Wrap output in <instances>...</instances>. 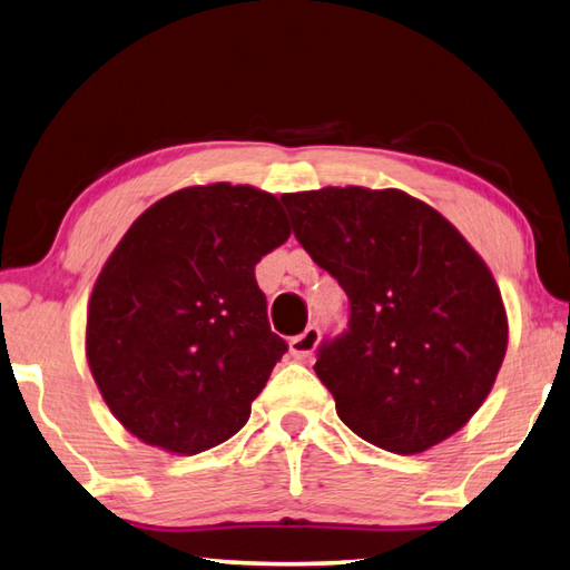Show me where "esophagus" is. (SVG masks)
I'll use <instances>...</instances> for the list:
<instances>
[{
  "instance_id": "obj_1",
  "label": "esophagus",
  "mask_w": 570,
  "mask_h": 570,
  "mask_svg": "<svg viewBox=\"0 0 570 570\" xmlns=\"http://www.w3.org/2000/svg\"><path fill=\"white\" fill-rule=\"evenodd\" d=\"M317 343H321V331H317L315 325H311L305 327V333L293 337L291 353L295 361H307V357H313V353L317 351Z\"/></svg>"
}]
</instances>
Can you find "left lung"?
<instances>
[{
    "instance_id": "left-lung-1",
    "label": "left lung",
    "mask_w": 570,
    "mask_h": 570,
    "mask_svg": "<svg viewBox=\"0 0 570 570\" xmlns=\"http://www.w3.org/2000/svg\"><path fill=\"white\" fill-rule=\"evenodd\" d=\"M297 243L347 295L351 321L315 373L363 441L415 455L461 431L508 347L501 291L448 219L403 189L323 187L279 197Z\"/></svg>"
}]
</instances>
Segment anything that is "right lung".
Instances as JSON below:
<instances>
[{
    "label": "right lung",
    "instance_id": "obj_1",
    "mask_svg": "<svg viewBox=\"0 0 570 570\" xmlns=\"http://www.w3.org/2000/svg\"><path fill=\"white\" fill-rule=\"evenodd\" d=\"M287 237L275 195L215 183L157 199L119 239L89 297L85 351L139 441L195 455L247 423L287 351L255 265Z\"/></svg>",
    "mask_w": 570,
    "mask_h": 570
}]
</instances>
